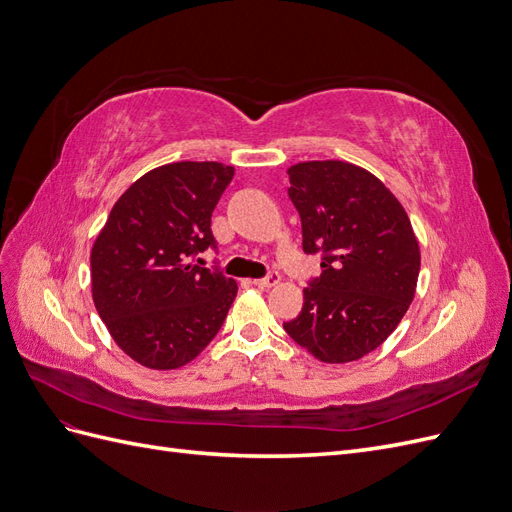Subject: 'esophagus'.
I'll use <instances>...</instances> for the list:
<instances>
[{"label": "esophagus", "instance_id": "34e87169", "mask_svg": "<svg viewBox=\"0 0 512 512\" xmlns=\"http://www.w3.org/2000/svg\"><path fill=\"white\" fill-rule=\"evenodd\" d=\"M277 282H280V273H277V271H269L265 277H260V280H254V284L258 288H271Z\"/></svg>", "mask_w": 512, "mask_h": 512}]
</instances>
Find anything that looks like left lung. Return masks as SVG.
Returning a JSON list of instances; mask_svg holds the SVG:
<instances>
[{"label":"left lung","mask_w":512,"mask_h":512,"mask_svg":"<svg viewBox=\"0 0 512 512\" xmlns=\"http://www.w3.org/2000/svg\"><path fill=\"white\" fill-rule=\"evenodd\" d=\"M288 175L303 252L320 254L322 273L284 329L324 363L356 361L395 331L414 299L421 252L408 213L380 179L348 162H301Z\"/></svg>","instance_id":"obj_1"}]
</instances>
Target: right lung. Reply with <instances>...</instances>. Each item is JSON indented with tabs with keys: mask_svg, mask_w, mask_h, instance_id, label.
Returning <instances> with one entry per match:
<instances>
[{
	"mask_svg": "<svg viewBox=\"0 0 512 512\" xmlns=\"http://www.w3.org/2000/svg\"><path fill=\"white\" fill-rule=\"evenodd\" d=\"M235 170L175 162L149 170L111 209L91 250V292L117 346L149 369H177L218 335L237 284L198 254L218 250L211 213Z\"/></svg>",
	"mask_w": 512,
	"mask_h": 512,
	"instance_id": "obj_1",
	"label": "right lung"
}]
</instances>
